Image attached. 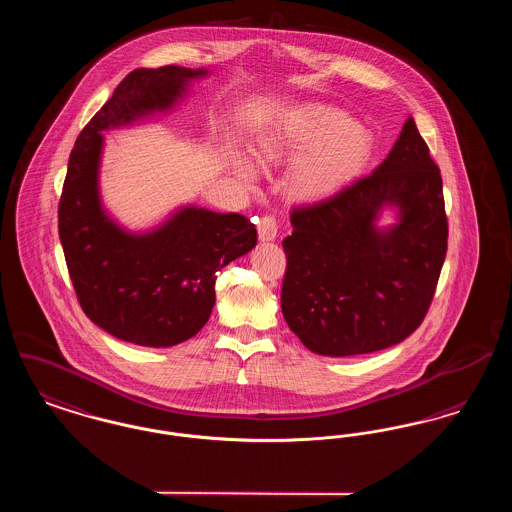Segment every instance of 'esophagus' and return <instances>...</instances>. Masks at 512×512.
<instances>
[{
	"label": "esophagus",
	"mask_w": 512,
	"mask_h": 512,
	"mask_svg": "<svg viewBox=\"0 0 512 512\" xmlns=\"http://www.w3.org/2000/svg\"><path fill=\"white\" fill-rule=\"evenodd\" d=\"M257 232H259V240L261 242H272L278 236V224L274 217H263L257 224Z\"/></svg>",
	"instance_id": "1"
}]
</instances>
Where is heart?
Returning <instances> with one entry per match:
<instances>
[{
	"mask_svg": "<svg viewBox=\"0 0 512 512\" xmlns=\"http://www.w3.org/2000/svg\"><path fill=\"white\" fill-rule=\"evenodd\" d=\"M372 151V134L345 111L311 105L267 132L259 140L257 159L263 169L292 165L286 174L288 195L318 203L349 188L365 172ZM234 171L249 188H257L259 171L245 155H234Z\"/></svg>",
	"mask_w": 512,
	"mask_h": 512,
	"instance_id": "heart-1",
	"label": "heart"
}]
</instances>
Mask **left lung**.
<instances>
[{
    "label": "left lung",
    "instance_id": "1",
    "mask_svg": "<svg viewBox=\"0 0 512 512\" xmlns=\"http://www.w3.org/2000/svg\"><path fill=\"white\" fill-rule=\"evenodd\" d=\"M441 190L438 165L409 117L368 176L293 209V232L282 242V315L307 349L365 355L420 326L447 251Z\"/></svg>",
    "mask_w": 512,
    "mask_h": 512
}]
</instances>
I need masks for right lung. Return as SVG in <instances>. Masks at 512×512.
<instances>
[{
    "label": "right lung",
    "instance_id": "obj_1",
    "mask_svg": "<svg viewBox=\"0 0 512 512\" xmlns=\"http://www.w3.org/2000/svg\"><path fill=\"white\" fill-rule=\"evenodd\" d=\"M209 69H136L84 126L59 201V238L88 318L122 341L172 347L194 338L215 307L217 272L249 253L257 230L240 213L178 205L157 224L132 230L103 203L105 132L165 117Z\"/></svg>",
    "mask_w": 512,
    "mask_h": 512
}]
</instances>
